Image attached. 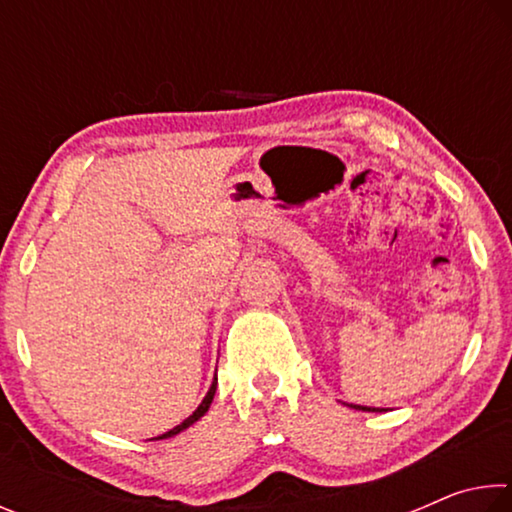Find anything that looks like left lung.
<instances>
[{
    "label": "left lung",
    "mask_w": 512,
    "mask_h": 512,
    "mask_svg": "<svg viewBox=\"0 0 512 512\" xmlns=\"http://www.w3.org/2000/svg\"><path fill=\"white\" fill-rule=\"evenodd\" d=\"M350 406L357 411H381V409H370V406H359V404H350Z\"/></svg>",
    "instance_id": "1"
}]
</instances>
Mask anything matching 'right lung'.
<instances>
[{"mask_svg": "<svg viewBox=\"0 0 512 512\" xmlns=\"http://www.w3.org/2000/svg\"><path fill=\"white\" fill-rule=\"evenodd\" d=\"M214 393H216V377H214V381H212V386H210V391H207V395H205V400L201 402V406H198V409L189 415V418L185 420V422H180L178 427H173L171 431H167V433H162V436H158L155 440H162V438H171V436H176V433H180L183 429H187V427H192V424L198 420V418H203V415L207 413V409H210V404H212V400H214Z\"/></svg>", "mask_w": 512, "mask_h": 512, "instance_id": "obj_1", "label": "right lung"}]
</instances>
